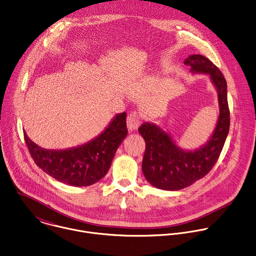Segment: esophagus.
<instances>
[{
  "instance_id": "1",
  "label": "esophagus",
  "mask_w": 256,
  "mask_h": 256,
  "mask_svg": "<svg viewBox=\"0 0 256 256\" xmlns=\"http://www.w3.org/2000/svg\"><path fill=\"white\" fill-rule=\"evenodd\" d=\"M140 124V118L136 112H134L128 116L126 126H128V128L130 132L136 130L138 128Z\"/></svg>"
}]
</instances>
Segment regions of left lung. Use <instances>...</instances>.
Listing matches in <instances>:
<instances>
[{"label":"left lung","instance_id":"8db88e82","mask_svg":"<svg viewBox=\"0 0 256 256\" xmlns=\"http://www.w3.org/2000/svg\"><path fill=\"white\" fill-rule=\"evenodd\" d=\"M194 72L210 74L218 92L220 116L214 134L206 144L194 152L180 150L172 138L154 124L144 122L138 132L146 142L142 172L154 186L178 190L204 178L216 164L230 132V112L228 102V84L220 68L202 54L184 60Z\"/></svg>","mask_w":256,"mask_h":256}]
</instances>
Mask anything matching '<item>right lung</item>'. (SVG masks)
Listing matches in <instances>:
<instances>
[{
	"instance_id": "right-lung-1",
	"label": "right lung",
	"mask_w": 256,
	"mask_h": 256,
	"mask_svg": "<svg viewBox=\"0 0 256 256\" xmlns=\"http://www.w3.org/2000/svg\"><path fill=\"white\" fill-rule=\"evenodd\" d=\"M126 114H118L104 132L92 142L64 150H48L24 138L30 156L46 174L72 186H88L108 172L114 154L128 134Z\"/></svg>"
}]
</instances>
